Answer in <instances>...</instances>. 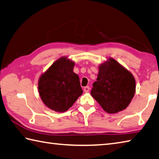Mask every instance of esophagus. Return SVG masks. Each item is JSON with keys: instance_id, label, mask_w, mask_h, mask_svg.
Listing matches in <instances>:
<instances>
[{"instance_id": "esophagus-1", "label": "esophagus", "mask_w": 159, "mask_h": 159, "mask_svg": "<svg viewBox=\"0 0 159 159\" xmlns=\"http://www.w3.org/2000/svg\"><path fill=\"white\" fill-rule=\"evenodd\" d=\"M89 90H90L89 86H85V87L84 88V91L85 93H88L89 91Z\"/></svg>"}]
</instances>
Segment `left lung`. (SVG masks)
Wrapping results in <instances>:
<instances>
[{
    "mask_svg": "<svg viewBox=\"0 0 159 159\" xmlns=\"http://www.w3.org/2000/svg\"><path fill=\"white\" fill-rule=\"evenodd\" d=\"M97 81L93 84L92 97L109 113L129 106L136 92L133 75L113 58L99 66Z\"/></svg>",
    "mask_w": 159,
    "mask_h": 159,
    "instance_id": "left-lung-1",
    "label": "left lung"
}]
</instances>
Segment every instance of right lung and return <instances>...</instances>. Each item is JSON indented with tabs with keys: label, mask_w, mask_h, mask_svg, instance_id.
Returning a JSON list of instances; mask_svg holds the SVG:
<instances>
[{
	"label": "right lung",
	"mask_w": 159,
	"mask_h": 159,
	"mask_svg": "<svg viewBox=\"0 0 159 159\" xmlns=\"http://www.w3.org/2000/svg\"><path fill=\"white\" fill-rule=\"evenodd\" d=\"M74 66V61L62 57L39 77V93L43 102L49 109L64 112L82 94L79 76L73 72Z\"/></svg>",
	"instance_id": "obj_1"
}]
</instances>
